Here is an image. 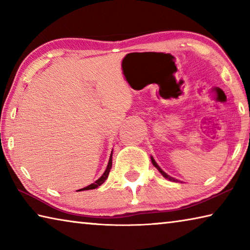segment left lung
Returning a JSON list of instances; mask_svg holds the SVG:
<instances>
[{
	"instance_id": "left-lung-1",
	"label": "left lung",
	"mask_w": 250,
	"mask_h": 250,
	"mask_svg": "<svg viewBox=\"0 0 250 250\" xmlns=\"http://www.w3.org/2000/svg\"><path fill=\"white\" fill-rule=\"evenodd\" d=\"M151 162H152V164H153V166L156 167V168H158V170H159V172L161 173V174H162L163 175V177H166V179H167L168 181H172V182H180V181H177V180H175L174 179V177H171L170 175H168V174H167V173L166 172H164L163 170H162V168H161L159 166H158V163H156L155 162V160L153 159V158H152V156H151Z\"/></svg>"
}]
</instances>
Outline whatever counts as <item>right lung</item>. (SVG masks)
I'll list each match as a JSON object with an SVG mask.
<instances>
[{
    "label": "right lung",
    "mask_w": 250,
    "mask_h": 250,
    "mask_svg": "<svg viewBox=\"0 0 250 250\" xmlns=\"http://www.w3.org/2000/svg\"><path fill=\"white\" fill-rule=\"evenodd\" d=\"M111 167H112V151H111V154H110V159H109L107 168H105V171L104 172V174L101 175V176L99 177V179L97 180L96 182H94V183H91L90 185L86 186V188L78 189L77 192H79V191H87V189H94V188H98V186H100L101 184L104 183V182L105 180H107V177H108V175H109V172H110V170H111Z\"/></svg>",
    "instance_id": "obj_1"
}]
</instances>
